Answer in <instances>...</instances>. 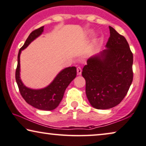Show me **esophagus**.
I'll return each mask as SVG.
<instances>
[{
    "label": "esophagus",
    "mask_w": 146,
    "mask_h": 146,
    "mask_svg": "<svg viewBox=\"0 0 146 146\" xmlns=\"http://www.w3.org/2000/svg\"><path fill=\"white\" fill-rule=\"evenodd\" d=\"M82 68H80V67H78L77 68V73H78V75H81L82 74Z\"/></svg>",
    "instance_id": "obj_1"
}]
</instances>
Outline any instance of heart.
<instances>
[{
	"label": "heart",
	"mask_w": 146,
	"mask_h": 146,
	"mask_svg": "<svg viewBox=\"0 0 146 146\" xmlns=\"http://www.w3.org/2000/svg\"><path fill=\"white\" fill-rule=\"evenodd\" d=\"M92 31H89V32H88V33H89V34H90V35H91V34H92Z\"/></svg>",
	"instance_id": "1"
}]
</instances>
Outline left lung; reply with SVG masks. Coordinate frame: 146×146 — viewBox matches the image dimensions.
<instances>
[{
    "label": "left lung",
    "instance_id": "left-lung-1",
    "mask_svg": "<svg viewBox=\"0 0 146 146\" xmlns=\"http://www.w3.org/2000/svg\"><path fill=\"white\" fill-rule=\"evenodd\" d=\"M106 49L89 58L82 70L86 93L94 108L109 109L124 98L133 80V54L125 37L109 26Z\"/></svg>",
    "mask_w": 146,
    "mask_h": 146
}]
</instances>
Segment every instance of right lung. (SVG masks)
Here are the masks:
<instances>
[{"label":"right lung","instance_id":"add662e5","mask_svg":"<svg viewBox=\"0 0 146 146\" xmlns=\"http://www.w3.org/2000/svg\"><path fill=\"white\" fill-rule=\"evenodd\" d=\"M44 26L32 31L24 45L19 50L18 65L16 70V80L20 94L24 100L35 108L43 111H52L60 104L66 88L76 76L75 66L67 67L58 72L54 80L46 87L41 89H32L24 85L20 78V54L22 50L28 47L31 42L39 37L43 32Z\"/></svg>","mask_w":146,"mask_h":146}]
</instances>
